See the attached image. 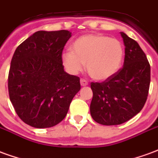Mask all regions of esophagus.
I'll return each mask as SVG.
<instances>
[{
	"mask_svg": "<svg viewBox=\"0 0 158 158\" xmlns=\"http://www.w3.org/2000/svg\"><path fill=\"white\" fill-rule=\"evenodd\" d=\"M80 84H81V85L82 86H86V85H88V81L87 80H85V79H80Z\"/></svg>",
	"mask_w": 158,
	"mask_h": 158,
	"instance_id": "34e87169",
	"label": "esophagus"
}]
</instances>
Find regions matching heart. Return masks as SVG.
Listing matches in <instances>:
<instances>
[{"instance_id":"obj_1","label":"heart","mask_w":158,"mask_h":158,"mask_svg":"<svg viewBox=\"0 0 158 158\" xmlns=\"http://www.w3.org/2000/svg\"><path fill=\"white\" fill-rule=\"evenodd\" d=\"M123 56V47L118 40L103 35H86L76 40L72 52L62 53L65 69L77 74L85 64L93 79H106L118 71Z\"/></svg>"}]
</instances>
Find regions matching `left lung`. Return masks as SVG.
Segmentation results:
<instances>
[{
	"instance_id": "1",
	"label": "left lung",
	"mask_w": 158,
	"mask_h": 158,
	"mask_svg": "<svg viewBox=\"0 0 158 158\" xmlns=\"http://www.w3.org/2000/svg\"><path fill=\"white\" fill-rule=\"evenodd\" d=\"M125 45L123 68L103 82H91L92 118L102 125H118L139 113L148 96L151 67L145 52L123 32Z\"/></svg>"
}]
</instances>
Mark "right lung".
<instances>
[{
    "instance_id": "add662e5",
    "label": "right lung",
    "mask_w": 158,
    "mask_h": 158,
    "mask_svg": "<svg viewBox=\"0 0 158 158\" xmlns=\"http://www.w3.org/2000/svg\"><path fill=\"white\" fill-rule=\"evenodd\" d=\"M71 37L69 30L37 31L17 47L8 73L10 101L27 124L42 129L63 120L79 78L64 71L62 51Z\"/></svg>"
}]
</instances>
